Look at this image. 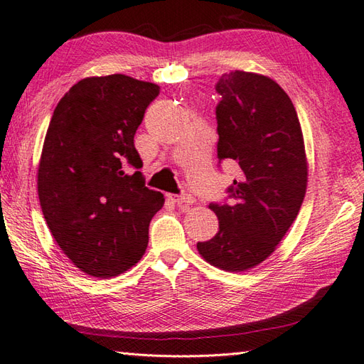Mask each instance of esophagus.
<instances>
[{
  "mask_svg": "<svg viewBox=\"0 0 364 364\" xmlns=\"http://www.w3.org/2000/svg\"><path fill=\"white\" fill-rule=\"evenodd\" d=\"M171 199L177 205H181V207L195 204V198H193L190 193H183V195H179V196H171Z\"/></svg>",
  "mask_w": 364,
  "mask_h": 364,
  "instance_id": "34e87169",
  "label": "esophagus"
}]
</instances>
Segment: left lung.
Here are the masks:
<instances>
[{
	"mask_svg": "<svg viewBox=\"0 0 364 364\" xmlns=\"http://www.w3.org/2000/svg\"><path fill=\"white\" fill-rule=\"evenodd\" d=\"M218 159H231L240 177L234 201L209 209L220 231L198 242L199 255L226 272H247L265 261L299 215L308 185L305 141L292 100L277 81L234 70L217 83Z\"/></svg>",
	"mask_w": 364,
	"mask_h": 364,
	"instance_id": "1",
	"label": "left lung"
}]
</instances>
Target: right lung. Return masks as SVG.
I'll return each mask as SVG.
<instances>
[{"label":"right lung","instance_id":"obj_1","mask_svg":"<svg viewBox=\"0 0 364 364\" xmlns=\"http://www.w3.org/2000/svg\"><path fill=\"white\" fill-rule=\"evenodd\" d=\"M160 86L122 73L87 77L59 100L37 169L43 218L73 265L113 278L147 248L165 198L144 185L133 138Z\"/></svg>","mask_w":364,"mask_h":364}]
</instances>
